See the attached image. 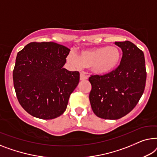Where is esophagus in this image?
<instances>
[{"label":"esophagus","mask_w":157,"mask_h":157,"mask_svg":"<svg viewBox=\"0 0 157 157\" xmlns=\"http://www.w3.org/2000/svg\"><path fill=\"white\" fill-rule=\"evenodd\" d=\"M79 79H80V80H86V79H88V77H87V75H86L85 74L80 73V75H79Z\"/></svg>","instance_id":"obj_1"}]
</instances>
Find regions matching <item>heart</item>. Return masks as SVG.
Here are the masks:
<instances>
[{
  "label": "heart",
  "mask_w": 157,
  "mask_h": 157,
  "mask_svg": "<svg viewBox=\"0 0 157 157\" xmlns=\"http://www.w3.org/2000/svg\"><path fill=\"white\" fill-rule=\"evenodd\" d=\"M122 58L120 50L115 46L101 47L82 50L78 57L74 52H70L67 60L72 67H90L96 75H107L113 71L119 65Z\"/></svg>",
  "instance_id": "b5f03b06"
}]
</instances>
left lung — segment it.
I'll use <instances>...</instances> for the list:
<instances>
[{
	"mask_svg": "<svg viewBox=\"0 0 157 157\" xmlns=\"http://www.w3.org/2000/svg\"><path fill=\"white\" fill-rule=\"evenodd\" d=\"M114 43L122 50L120 65L110 73L89 78L92 111L105 120H118L129 113L144 93L147 79L144 52L130 41Z\"/></svg>",
	"mask_w": 157,
	"mask_h": 157,
	"instance_id": "left-lung-1",
	"label": "left lung"
}]
</instances>
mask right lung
Returning <instances> with one entry per match:
<instances>
[{
  "label": "right lung",
  "mask_w": 157,
  "mask_h": 157,
  "mask_svg": "<svg viewBox=\"0 0 157 157\" xmlns=\"http://www.w3.org/2000/svg\"><path fill=\"white\" fill-rule=\"evenodd\" d=\"M70 50L53 42H33L17 52L13 85L22 107L35 117L52 120L67 108L79 73L63 67Z\"/></svg>",
  "instance_id": "add662e5"
}]
</instances>
